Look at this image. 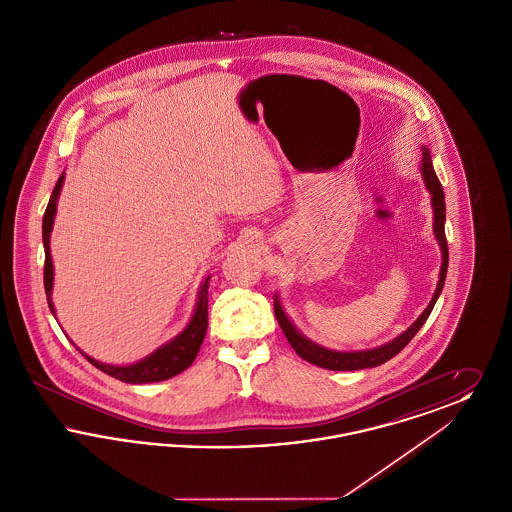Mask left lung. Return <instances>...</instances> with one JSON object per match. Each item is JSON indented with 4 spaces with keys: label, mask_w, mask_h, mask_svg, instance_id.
Masks as SVG:
<instances>
[{
    "label": "left lung",
    "mask_w": 512,
    "mask_h": 512,
    "mask_svg": "<svg viewBox=\"0 0 512 512\" xmlns=\"http://www.w3.org/2000/svg\"><path fill=\"white\" fill-rule=\"evenodd\" d=\"M420 174H422L424 186L430 192V199H432L434 236L438 240L439 251H441L438 286H436V292L432 295L428 307L422 311V315L416 318L403 334H399L397 338H393L384 345H378L374 349H365V351H336V349H328L324 345H318L315 341L309 340L307 336H303L295 328V324L290 320V317L286 315L278 293H274V315H276V320H278L284 336L290 341L293 351L301 359H305L307 363L320 366V368H328V370H361V368L384 365L386 361H390L391 357H395L409 341L413 340L414 334L422 328V324L430 317V313H432V309L438 301L439 293L443 290V284H445L447 265H449V249H447V240H445V195H443V188L439 184L434 165H432L430 149L426 146H422Z\"/></svg>",
    "instance_id": "left-lung-1"
}]
</instances>
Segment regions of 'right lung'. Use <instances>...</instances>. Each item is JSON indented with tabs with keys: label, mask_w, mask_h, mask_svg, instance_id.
Returning <instances> with one entry per match:
<instances>
[{
	"label": "right lung",
	"mask_w": 512,
	"mask_h": 512,
	"mask_svg": "<svg viewBox=\"0 0 512 512\" xmlns=\"http://www.w3.org/2000/svg\"><path fill=\"white\" fill-rule=\"evenodd\" d=\"M63 182H65V172L59 176L53 194L49 197L48 209L44 213V222H42V238H44V251H46V265H44V288H46V297H48L49 311L55 317V307L51 301V293H53V261H51V249H49V234L53 230V222H55V213H57V201L59 194L63 190ZM209 278L207 276L197 292V301H195L194 315L190 318V322L186 324V328L174 336L171 341L163 343L161 347H157L153 353H149L144 359L130 363V365H107L96 361L94 357L86 355L84 351H78L86 357V361H90L92 365L99 368L101 372L126 382V384H151V382H163L169 380L172 376L180 374L182 370H186L188 366L194 363L199 347L205 338L207 332V290H209Z\"/></svg>",
	"instance_id": "obj_1"
}]
</instances>
